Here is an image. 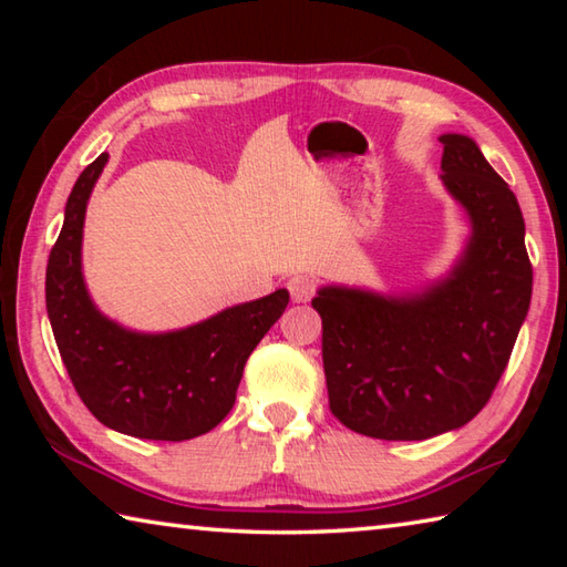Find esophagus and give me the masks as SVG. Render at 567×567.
I'll list each match as a JSON object with an SVG mask.
<instances>
[{"label":"esophagus","instance_id":"1","mask_svg":"<svg viewBox=\"0 0 567 567\" xmlns=\"http://www.w3.org/2000/svg\"><path fill=\"white\" fill-rule=\"evenodd\" d=\"M287 290H290L295 302H310L315 290H318V282H315V277L310 275H295L290 277V282H287Z\"/></svg>","mask_w":567,"mask_h":567}]
</instances>
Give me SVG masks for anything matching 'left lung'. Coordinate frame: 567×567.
<instances>
[{
    "instance_id": "obj_1",
    "label": "left lung",
    "mask_w": 567,
    "mask_h": 567,
    "mask_svg": "<svg viewBox=\"0 0 567 567\" xmlns=\"http://www.w3.org/2000/svg\"><path fill=\"white\" fill-rule=\"evenodd\" d=\"M443 185L470 235L450 270L415 292L324 285L330 410L378 440H427L463 427L491 400L527 318L533 267L520 205L467 134H440Z\"/></svg>"
}]
</instances>
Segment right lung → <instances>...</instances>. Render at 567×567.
<instances>
[{"label":"right lung","instance_id":"add662e5","mask_svg":"<svg viewBox=\"0 0 567 567\" xmlns=\"http://www.w3.org/2000/svg\"><path fill=\"white\" fill-rule=\"evenodd\" d=\"M107 152L74 182L47 262V315L74 390L102 425L142 440H192L235 405L249 352L280 320L290 292L225 307L167 332L130 330L100 312L82 272L84 215Z\"/></svg>","mask_w":567,"mask_h":567}]
</instances>
